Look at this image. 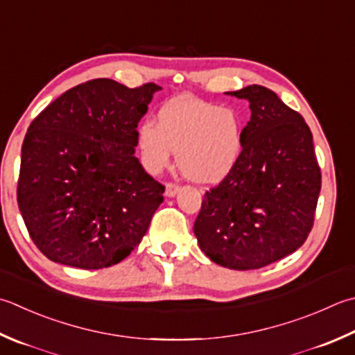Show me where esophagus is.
I'll return each mask as SVG.
<instances>
[{"mask_svg": "<svg viewBox=\"0 0 355 355\" xmlns=\"http://www.w3.org/2000/svg\"><path fill=\"white\" fill-rule=\"evenodd\" d=\"M178 189L180 186L177 183H166V191H164L166 197H173L178 192Z\"/></svg>", "mask_w": 355, "mask_h": 355, "instance_id": "obj_1", "label": "esophagus"}]
</instances>
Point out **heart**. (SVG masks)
Wrapping results in <instances>:
<instances>
[{
	"instance_id": "obj_1",
	"label": "heart",
	"mask_w": 355,
	"mask_h": 355,
	"mask_svg": "<svg viewBox=\"0 0 355 355\" xmlns=\"http://www.w3.org/2000/svg\"><path fill=\"white\" fill-rule=\"evenodd\" d=\"M243 126L239 114L192 96H178L157 112V124L144 121L137 146L144 168L157 173L177 150V166L198 184L225 178L241 152Z\"/></svg>"
}]
</instances>
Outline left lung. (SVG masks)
<instances>
[{
    "label": "left lung",
    "instance_id": "obj_1",
    "mask_svg": "<svg viewBox=\"0 0 355 355\" xmlns=\"http://www.w3.org/2000/svg\"><path fill=\"white\" fill-rule=\"evenodd\" d=\"M231 95L249 101L251 120L237 163L206 191L193 232L217 265L260 269L306 241L322 172L309 126L275 92L252 85Z\"/></svg>",
    "mask_w": 355,
    "mask_h": 355
}]
</instances>
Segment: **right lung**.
Returning <instances> with one entry per match:
<instances>
[{
  "label": "right lung",
  "mask_w": 355,
  "mask_h": 355,
  "mask_svg": "<svg viewBox=\"0 0 355 355\" xmlns=\"http://www.w3.org/2000/svg\"><path fill=\"white\" fill-rule=\"evenodd\" d=\"M159 89L90 80L31 123L17 200L32 241L49 260L103 269L141 243L164 186L134 155L137 128Z\"/></svg>",
  "instance_id": "obj_1"
}]
</instances>
